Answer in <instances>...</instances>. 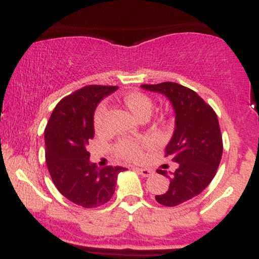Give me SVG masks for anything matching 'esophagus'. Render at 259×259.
<instances>
[{"instance_id":"1","label":"esophagus","mask_w":259,"mask_h":259,"mask_svg":"<svg viewBox=\"0 0 259 259\" xmlns=\"http://www.w3.org/2000/svg\"><path fill=\"white\" fill-rule=\"evenodd\" d=\"M136 170H138L139 173L141 174L144 178L151 177V175H152V173H153V171L151 170V169H147V168H136Z\"/></svg>"}]
</instances>
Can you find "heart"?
Segmentation results:
<instances>
[{
  "label": "heart",
  "instance_id": "b5f03b06",
  "mask_svg": "<svg viewBox=\"0 0 259 259\" xmlns=\"http://www.w3.org/2000/svg\"><path fill=\"white\" fill-rule=\"evenodd\" d=\"M124 103L135 117L139 119H142L145 117H150V114L153 111V101L146 94L140 91L127 92L123 97ZM106 118H107V106L105 103H101L97 107L94 114V125L97 132L105 129L106 126ZM152 144L151 139H142V140H130L123 139L118 141L114 146V152L118 157L126 160H133L138 162L144 157V148L150 146Z\"/></svg>",
  "mask_w": 259,
  "mask_h": 259
}]
</instances>
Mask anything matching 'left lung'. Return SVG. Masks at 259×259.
<instances>
[{
	"instance_id": "8db88e82",
	"label": "left lung",
	"mask_w": 259,
	"mask_h": 259,
	"mask_svg": "<svg viewBox=\"0 0 259 259\" xmlns=\"http://www.w3.org/2000/svg\"><path fill=\"white\" fill-rule=\"evenodd\" d=\"M141 88L164 95L174 108L175 129L165 157L177 162L178 168L170 175L157 170L170 180V185L165 194L156 196V201L167 207L178 206L200 195L214 178L223 153L218 117L194 90L177 82Z\"/></svg>"
}]
</instances>
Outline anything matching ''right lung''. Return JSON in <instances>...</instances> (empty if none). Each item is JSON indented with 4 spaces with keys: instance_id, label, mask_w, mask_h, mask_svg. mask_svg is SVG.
Instances as JSON below:
<instances>
[{
    "instance_id": "add662e5",
    "label": "right lung",
    "mask_w": 259,
    "mask_h": 259,
    "mask_svg": "<svg viewBox=\"0 0 259 259\" xmlns=\"http://www.w3.org/2000/svg\"><path fill=\"white\" fill-rule=\"evenodd\" d=\"M118 86L88 85L68 95L53 109L46 129V164L58 191L84 208H96L112 198L123 167L99 168L90 162L89 142L94 139V112Z\"/></svg>"
}]
</instances>
